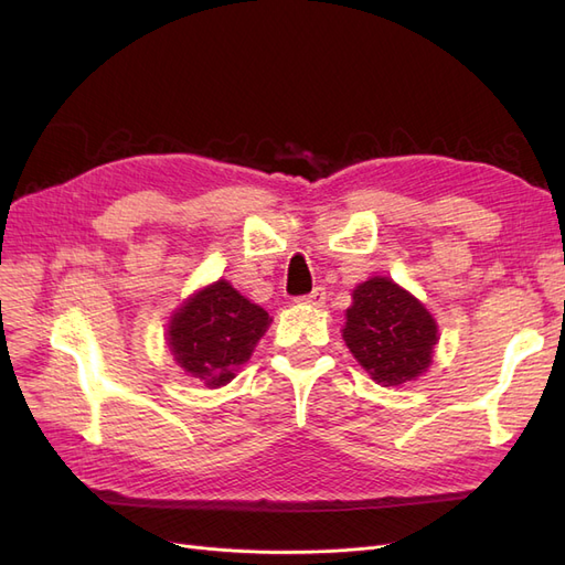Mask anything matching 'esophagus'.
Masks as SVG:
<instances>
[{
	"instance_id": "obj_1",
	"label": "esophagus",
	"mask_w": 565,
	"mask_h": 565,
	"mask_svg": "<svg viewBox=\"0 0 565 565\" xmlns=\"http://www.w3.org/2000/svg\"><path fill=\"white\" fill-rule=\"evenodd\" d=\"M324 299H328V295H324V289H322V287H316L313 292L299 297V301H301V303H306V306H322V303H324Z\"/></svg>"
}]
</instances>
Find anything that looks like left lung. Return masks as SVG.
<instances>
[{
  "instance_id": "left-lung-1",
  "label": "left lung",
  "mask_w": 565,
  "mask_h": 565,
  "mask_svg": "<svg viewBox=\"0 0 565 565\" xmlns=\"http://www.w3.org/2000/svg\"><path fill=\"white\" fill-rule=\"evenodd\" d=\"M436 320L388 278H370L353 289L344 341L374 382L398 386L429 367L438 341Z\"/></svg>"
}]
</instances>
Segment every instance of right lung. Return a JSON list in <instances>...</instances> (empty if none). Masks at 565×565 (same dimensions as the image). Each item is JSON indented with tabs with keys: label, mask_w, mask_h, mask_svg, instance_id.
I'll return each instance as SVG.
<instances>
[{
	"label": "right lung",
	"mask_w": 565,
	"mask_h": 565,
	"mask_svg": "<svg viewBox=\"0 0 565 565\" xmlns=\"http://www.w3.org/2000/svg\"><path fill=\"white\" fill-rule=\"evenodd\" d=\"M262 306L237 295L231 282L218 280L200 289L169 322V349L193 377L216 388L235 377V367L252 355L268 330Z\"/></svg>",
	"instance_id": "obj_1"
}]
</instances>
